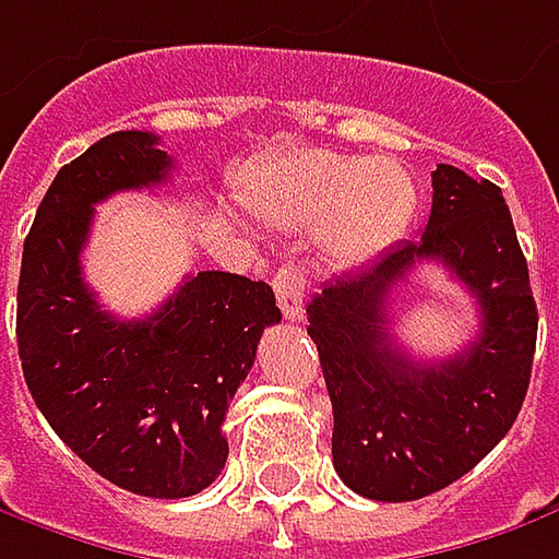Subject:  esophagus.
Here are the masks:
<instances>
[{
  "label": "esophagus",
  "instance_id": "obj_1",
  "mask_svg": "<svg viewBox=\"0 0 559 559\" xmlns=\"http://www.w3.org/2000/svg\"><path fill=\"white\" fill-rule=\"evenodd\" d=\"M272 287H275V300H278L281 312L287 322H300L304 319V304H306V272L300 265L287 262L281 265L272 278Z\"/></svg>",
  "mask_w": 559,
  "mask_h": 559
}]
</instances>
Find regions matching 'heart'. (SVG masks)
Wrapping results in <instances>:
<instances>
[{
	"mask_svg": "<svg viewBox=\"0 0 559 559\" xmlns=\"http://www.w3.org/2000/svg\"><path fill=\"white\" fill-rule=\"evenodd\" d=\"M243 197L259 218L281 228L325 222L331 253L366 259L391 247L409 225L416 183L394 162L300 150L269 162Z\"/></svg>",
	"mask_w": 559,
	"mask_h": 559,
	"instance_id": "obj_1",
	"label": "heart"
}]
</instances>
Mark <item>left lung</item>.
Listing matches in <instances>:
<instances>
[{
  "instance_id": "obj_1",
  "label": "left lung",
  "mask_w": 559,
  "mask_h": 559,
  "mask_svg": "<svg viewBox=\"0 0 559 559\" xmlns=\"http://www.w3.org/2000/svg\"><path fill=\"white\" fill-rule=\"evenodd\" d=\"M431 187L419 240L334 278L306 306L334 409V469L356 495L388 503L428 498L495 450L520 416L538 337L498 183L438 165ZM419 261H441L479 304L476 341L441 364L413 360L386 331V300Z\"/></svg>"
}]
</instances>
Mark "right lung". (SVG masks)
Here are the masks:
<instances>
[{"label": "right lung", "mask_w": 559, "mask_h": 559, "mask_svg": "<svg viewBox=\"0 0 559 559\" xmlns=\"http://www.w3.org/2000/svg\"><path fill=\"white\" fill-rule=\"evenodd\" d=\"M158 136L118 131L64 165L24 240L17 353L46 423L93 473L143 498H190L228 460L222 423L281 322L265 281L197 272L146 319L109 316L81 272L93 206L171 175Z\"/></svg>", "instance_id": "right-lung-1"}]
</instances>
